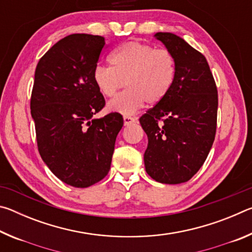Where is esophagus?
Returning a JSON list of instances; mask_svg holds the SVG:
<instances>
[{"mask_svg":"<svg viewBox=\"0 0 252 252\" xmlns=\"http://www.w3.org/2000/svg\"><path fill=\"white\" fill-rule=\"evenodd\" d=\"M123 121H125V126H129L131 123L135 122V118L131 117V116H125L123 117Z\"/></svg>","mask_w":252,"mask_h":252,"instance_id":"1","label":"esophagus"}]
</instances>
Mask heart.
Wrapping results in <instances>:
<instances>
[{
	"mask_svg": "<svg viewBox=\"0 0 252 252\" xmlns=\"http://www.w3.org/2000/svg\"><path fill=\"white\" fill-rule=\"evenodd\" d=\"M109 66L97 65L93 71V82L102 95L113 97L109 109L130 116L144 102L155 105L169 94L177 76V61L171 51L158 49L152 44L129 41L110 54Z\"/></svg>",
	"mask_w": 252,
	"mask_h": 252,
	"instance_id": "obj_1",
	"label": "heart"
}]
</instances>
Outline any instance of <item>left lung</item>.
I'll use <instances>...</instances> for the list:
<instances>
[{
  "label": "left lung",
  "instance_id": "1",
  "mask_svg": "<svg viewBox=\"0 0 252 252\" xmlns=\"http://www.w3.org/2000/svg\"><path fill=\"white\" fill-rule=\"evenodd\" d=\"M156 36L176 58L177 76L169 94L139 119L148 135L144 165L153 180L177 185L189 181L210 152L218 90L202 53L176 34Z\"/></svg>",
  "mask_w": 252,
  "mask_h": 252
}]
</instances>
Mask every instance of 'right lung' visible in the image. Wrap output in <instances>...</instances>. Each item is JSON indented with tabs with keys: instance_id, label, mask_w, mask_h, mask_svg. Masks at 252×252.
I'll list each match as a JSON object with an SVG mask.
<instances>
[{
	"instance_id": "right-lung-1",
	"label": "right lung",
	"mask_w": 252,
	"mask_h": 252,
	"mask_svg": "<svg viewBox=\"0 0 252 252\" xmlns=\"http://www.w3.org/2000/svg\"><path fill=\"white\" fill-rule=\"evenodd\" d=\"M104 37L71 34L57 42L37 63L31 114L42 160L55 177L75 188H88L108 174L120 113L92 119L104 108L93 82Z\"/></svg>"
}]
</instances>
